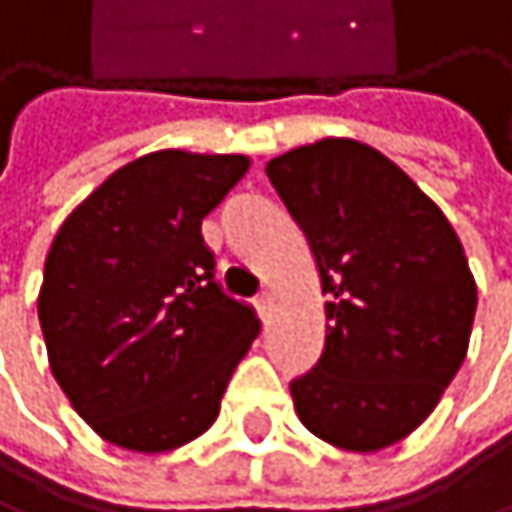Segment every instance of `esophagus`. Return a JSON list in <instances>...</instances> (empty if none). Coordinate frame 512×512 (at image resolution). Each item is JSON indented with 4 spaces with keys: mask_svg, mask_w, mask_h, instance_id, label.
I'll return each mask as SVG.
<instances>
[{
    "mask_svg": "<svg viewBox=\"0 0 512 512\" xmlns=\"http://www.w3.org/2000/svg\"><path fill=\"white\" fill-rule=\"evenodd\" d=\"M273 303H276V297H273V291H264L258 300H254V306H258V315L264 318V321H270V312H273Z\"/></svg>",
    "mask_w": 512,
    "mask_h": 512,
    "instance_id": "1",
    "label": "esophagus"
}]
</instances>
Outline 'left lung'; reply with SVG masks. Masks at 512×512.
Returning a JSON list of instances; mask_svg holds the SVG:
<instances>
[{
    "label": "left lung",
    "mask_w": 512,
    "mask_h": 512,
    "mask_svg": "<svg viewBox=\"0 0 512 512\" xmlns=\"http://www.w3.org/2000/svg\"><path fill=\"white\" fill-rule=\"evenodd\" d=\"M315 254L327 342L291 381L303 426L375 453L408 438L456 378L477 285L447 215L378 149L327 137L267 164Z\"/></svg>",
    "instance_id": "1"
}]
</instances>
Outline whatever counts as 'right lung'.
<instances>
[{
	"label": "right lung",
	"mask_w": 512,
	"mask_h": 512,
	"mask_svg": "<svg viewBox=\"0 0 512 512\" xmlns=\"http://www.w3.org/2000/svg\"><path fill=\"white\" fill-rule=\"evenodd\" d=\"M245 155L149 152L110 173L59 227L38 321L56 384L110 444L176 450L203 435L261 333L215 282L200 221Z\"/></svg>",
	"instance_id": "1"
}]
</instances>
